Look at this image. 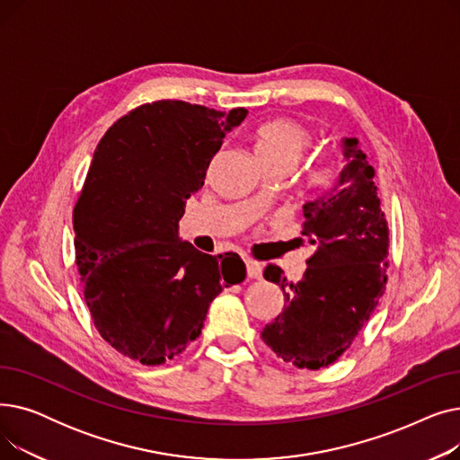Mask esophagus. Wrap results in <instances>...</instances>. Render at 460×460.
<instances>
[{
	"instance_id": "obj_1",
	"label": "esophagus",
	"mask_w": 460,
	"mask_h": 460,
	"mask_svg": "<svg viewBox=\"0 0 460 460\" xmlns=\"http://www.w3.org/2000/svg\"><path fill=\"white\" fill-rule=\"evenodd\" d=\"M246 272H248V278H252V279H259V278L262 276V267H261L259 262L246 259Z\"/></svg>"
}]
</instances>
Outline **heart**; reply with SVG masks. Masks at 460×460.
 <instances>
[{"instance_id": "heart-1", "label": "heart", "mask_w": 460, "mask_h": 460, "mask_svg": "<svg viewBox=\"0 0 460 460\" xmlns=\"http://www.w3.org/2000/svg\"><path fill=\"white\" fill-rule=\"evenodd\" d=\"M311 141L309 132L291 119H274L261 125L253 136V149L262 165H295Z\"/></svg>"}]
</instances>
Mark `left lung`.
<instances>
[{
	"label": "left lung",
	"mask_w": 460,
	"mask_h": 460,
	"mask_svg": "<svg viewBox=\"0 0 460 460\" xmlns=\"http://www.w3.org/2000/svg\"><path fill=\"white\" fill-rule=\"evenodd\" d=\"M345 165L332 188L302 210L300 243L313 248L298 283L269 264L264 279L283 291L285 311L261 332L278 358L321 369L340 358L373 315L385 291L388 222L373 182L375 169L356 137H343Z\"/></svg>",
	"instance_id": "8db88e82"
}]
</instances>
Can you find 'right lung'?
Instances as JSON below:
<instances>
[{
	"label": "right lung",
	"mask_w": 460,
	"mask_h": 460,
	"mask_svg": "<svg viewBox=\"0 0 460 460\" xmlns=\"http://www.w3.org/2000/svg\"><path fill=\"white\" fill-rule=\"evenodd\" d=\"M248 110L143 104L101 139L75 207L76 264L93 323L117 352L160 366L198 340L210 302L244 281L236 253L179 236L186 199Z\"/></svg>",
	"instance_id": "add662e5"
}]
</instances>
